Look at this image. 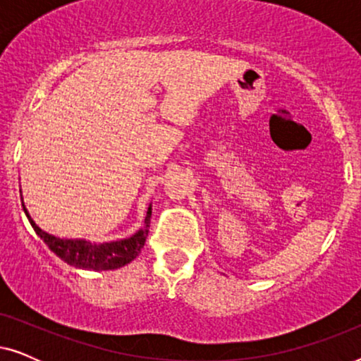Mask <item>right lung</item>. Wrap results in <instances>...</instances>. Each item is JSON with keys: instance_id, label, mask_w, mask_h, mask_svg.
<instances>
[{"instance_id": "obj_1", "label": "right lung", "mask_w": 361, "mask_h": 361, "mask_svg": "<svg viewBox=\"0 0 361 361\" xmlns=\"http://www.w3.org/2000/svg\"><path fill=\"white\" fill-rule=\"evenodd\" d=\"M21 204L29 224H31L34 231H36V235L41 236V240H44V243L49 246V250L54 251L59 258L66 261L67 264L73 266V268L90 271L118 269L130 264L131 261L141 253V248L146 243L152 214V207L149 205L145 216V226L137 230L135 235H131L130 238L95 243V241L85 238H61V236L47 233V231H44L41 226L31 219L26 205H24L23 195Z\"/></svg>"}]
</instances>
